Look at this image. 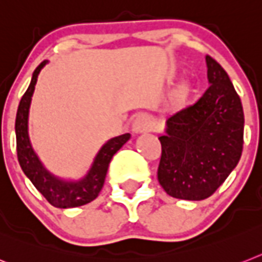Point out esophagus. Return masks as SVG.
Instances as JSON below:
<instances>
[{"label": "esophagus", "mask_w": 262, "mask_h": 262, "mask_svg": "<svg viewBox=\"0 0 262 262\" xmlns=\"http://www.w3.org/2000/svg\"><path fill=\"white\" fill-rule=\"evenodd\" d=\"M152 119L150 115L147 114H140L135 118V120L133 122V131L136 134L140 133H147V131H151L152 129Z\"/></svg>", "instance_id": "34e87169"}]
</instances>
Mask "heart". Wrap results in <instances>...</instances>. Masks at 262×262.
Here are the masks:
<instances>
[{
	"label": "heart",
	"instance_id": "b5f03b06",
	"mask_svg": "<svg viewBox=\"0 0 262 262\" xmlns=\"http://www.w3.org/2000/svg\"><path fill=\"white\" fill-rule=\"evenodd\" d=\"M183 91H185V90H182V92H183Z\"/></svg>",
	"mask_w": 262,
	"mask_h": 262
}]
</instances>
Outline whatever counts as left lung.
I'll return each instance as SVG.
<instances>
[{"instance_id":"obj_1","label":"left lung","mask_w":262,"mask_h":262,"mask_svg":"<svg viewBox=\"0 0 262 262\" xmlns=\"http://www.w3.org/2000/svg\"><path fill=\"white\" fill-rule=\"evenodd\" d=\"M209 88L193 104L167 119L161 136L158 181L168 195L205 200L238 163L244 144V110L228 73L206 56Z\"/></svg>"}]
</instances>
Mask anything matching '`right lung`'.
<instances>
[{
    "label": "right lung",
    "mask_w": 262,
    "mask_h": 262,
    "mask_svg": "<svg viewBox=\"0 0 262 262\" xmlns=\"http://www.w3.org/2000/svg\"><path fill=\"white\" fill-rule=\"evenodd\" d=\"M45 64H47V60L34 69L32 81L18 104L16 115L17 158H18L19 166L23 168L24 174L30 179V182L45 196V200L48 201L49 204L60 209L83 206L85 204H90L91 201H94L99 195L101 187L104 185L108 165L112 157L118 152V150L122 148L123 144L126 143L131 135L123 134L108 140L95 158L94 165L91 167L87 177L81 181L66 182L47 171L41 165V162L38 161L37 155L34 154L33 148L30 146L29 136H28V114H29L30 100L34 92V85L37 83L38 73Z\"/></svg>",
    "instance_id": "right-lung-1"
}]
</instances>
